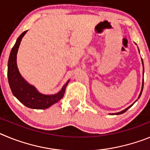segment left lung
<instances>
[{
    "mask_svg": "<svg viewBox=\"0 0 150 150\" xmlns=\"http://www.w3.org/2000/svg\"><path fill=\"white\" fill-rule=\"evenodd\" d=\"M142 63H143V64H144V62H143V60H142ZM143 88H144V83H143V86H142V89H141V92H140V95H139V98H140V95H141V93H142V91H143ZM132 106H130V107H128V108H126V109L125 110H122V111H121V112H116V115H119V114H122V113H124L125 112H126L127 110H128V109H129L130 107H132Z\"/></svg>",
    "mask_w": 150,
    "mask_h": 150,
    "instance_id": "1",
    "label": "left lung"
}]
</instances>
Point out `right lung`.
I'll return each mask as SVG.
<instances>
[{"label":"right lung","mask_w":150,"mask_h":150,"mask_svg":"<svg viewBox=\"0 0 150 150\" xmlns=\"http://www.w3.org/2000/svg\"><path fill=\"white\" fill-rule=\"evenodd\" d=\"M27 30L24 31L17 39L15 45L12 48L8 60L7 76L12 92L18 100L25 106L32 109H46L55 104L63 98L65 88L69 81L66 83L60 92L53 95H45L39 93L34 86L29 85L22 77L16 64V54L23 36Z\"/></svg>","instance_id":"1"}]
</instances>
